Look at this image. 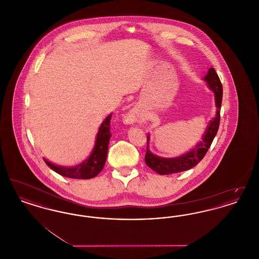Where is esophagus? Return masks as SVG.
<instances>
[{"label": "esophagus", "instance_id": "1", "mask_svg": "<svg viewBox=\"0 0 259 259\" xmlns=\"http://www.w3.org/2000/svg\"><path fill=\"white\" fill-rule=\"evenodd\" d=\"M136 120V115L135 112L134 111H129L126 115H125V117H124V121L126 122V123H133L134 121Z\"/></svg>", "mask_w": 259, "mask_h": 259}]
</instances>
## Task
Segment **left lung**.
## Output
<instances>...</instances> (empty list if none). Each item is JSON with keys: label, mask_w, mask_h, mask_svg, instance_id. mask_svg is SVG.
I'll return each mask as SVG.
<instances>
[{"label": "left lung", "mask_w": 259, "mask_h": 259, "mask_svg": "<svg viewBox=\"0 0 259 259\" xmlns=\"http://www.w3.org/2000/svg\"><path fill=\"white\" fill-rule=\"evenodd\" d=\"M204 79L207 81L209 88L214 93L215 106L218 109H217L215 116L209 121L207 130L205 132V135L202 138V141L195 146V148L185 152V154L182 156H179L176 158H164L153 154L148 149L149 136L148 135V147H147L145 161L150 169L158 172L159 175H170V174L184 172L196 166L207 153L214 137L218 133V130L220 127V121H221V108H222V82L213 68H209L208 74H206Z\"/></svg>", "instance_id": "obj_1"}]
</instances>
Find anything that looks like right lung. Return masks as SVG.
Here are the masks:
<instances>
[{
    "label": "right lung",
    "instance_id": "obj_1",
    "mask_svg": "<svg viewBox=\"0 0 259 259\" xmlns=\"http://www.w3.org/2000/svg\"><path fill=\"white\" fill-rule=\"evenodd\" d=\"M111 114L107 116L103 123L101 124L98 134L96 137L95 147L87 160L74 167H62L58 165H54L50 163V161L44 158L46 164L54 172H58L59 175L66 178L88 180L96 177L99 172L103 170L108 155L109 143L111 137Z\"/></svg>",
    "mask_w": 259,
    "mask_h": 259
}]
</instances>
